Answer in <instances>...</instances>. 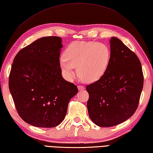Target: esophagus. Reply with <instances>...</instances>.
<instances>
[{"label":"esophagus","instance_id":"1","mask_svg":"<svg viewBox=\"0 0 153 153\" xmlns=\"http://www.w3.org/2000/svg\"><path fill=\"white\" fill-rule=\"evenodd\" d=\"M77 88H78L79 90H84L85 87H84V86H83V85H77Z\"/></svg>","mask_w":153,"mask_h":153}]
</instances>
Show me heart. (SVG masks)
Here are the masks:
<instances>
[{
  "label": "heart",
  "instance_id": "1",
  "mask_svg": "<svg viewBox=\"0 0 153 153\" xmlns=\"http://www.w3.org/2000/svg\"><path fill=\"white\" fill-rule=\"evenodd\" d=\"M110 49L106 44L94 41H75L65 50L60 58L62 74L68 80L76 76L77 67L79 76L86 82H96L103 77L109 67Z\"/></svg>",
  "mask_w": 153,
  "mask_h": 153
}]
</instances>
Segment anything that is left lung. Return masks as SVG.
Wrapping results in <instances>:
<instances>
[{
  "instance_id": "8db88e82",
  "label": "left lung",
  "mask_w": 153,
  "mask_h": 153,
  "mask_svg": "<svg viewBox=\"0 0 153 153\" xmlns=\"http://www.w3.org/2000/svg\"><path fill=\"white\" fill-rule=\"evenodd\" d=\"M110 43V62L102 78L86 86L88 114L102 127L126 121L137 110L143 88L144 76L139 59L116 37Z\"/></svg>"
}]
</instances>
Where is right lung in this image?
<instances>
[{
    "instance_id": "add662e5",
    "label": "right lung",
    "mask_w": 153,
    "mask_h": 153,
    "mask_svg": "<svg viewBox=\"0 0 153 153\" xmlns=\"http://www.w3.org/2000/svg\"><path fill=\"white\" fill-rule=\"evenodd\" d=\"M62 38L39 39L13 60L9 87L16 111L32 126L55 127L62 123L69 102L78 91L63 78L59 65Z\"/></svg>"
}]
</instances>
